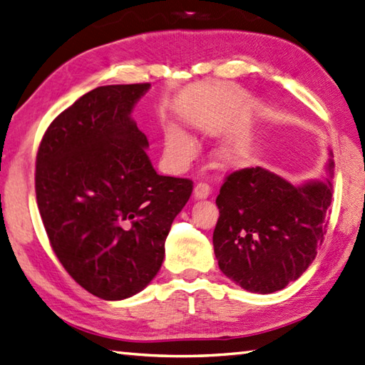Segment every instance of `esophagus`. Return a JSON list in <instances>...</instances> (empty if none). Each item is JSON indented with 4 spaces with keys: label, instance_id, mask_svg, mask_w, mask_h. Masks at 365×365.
Returning <instances> with one entry per match:
<instances>
[{
    "label": "esophagus",
    "instance_id": "1",
    "mask_svg": "<svg viewBox=\"0 0 365 365\" xmlns=\"http://www.w3.org/2000/svg\"><path fill=\"white\" fill-rule=\"evenodd\" d=\"M210 187L204 182H199L195 187V197L196 199H207L210 196Z\"/></svg>",
    "mask_w": 365,
    "mask_h": 365
}]
</instances>
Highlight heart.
<instances>
[{"label":"heart","mask_w":365,"mask_h":365,"mask_svg":"<svg viewBox=\"0 0 365 365\" xmlns=\"http://www.w3.org/2000/svg\"><path fill=\"white\" fill-rule=\"evenodd\" d=\"M166 147L170 156L175 160H187L195 152L191 140L177 128H169L166 135ZM245 156V150L240 147H230L221 152V158L226 163H240Z\"/></svg>","instance_id":"1"}]
</instances>
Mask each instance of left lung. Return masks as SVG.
Listing matches in <instances>:
<instances>
[{
    "label": "left lung",
    "instance_id": "obj_1",
    "mask_svg": "<svg viewBox=\"0 0 365 365\" xmlns=\"http://www.w3.org/2000/svg\"><path fill=\"white\" fill-rule=\"evenodd\" d=\"M217 205L213 250L221 272L240 288L269 294L315 259L329 223L332 182L292 185L259 166L245 168L226 175Z\"/></svg>",
    "mask_w": 365,
    "mask_h": 365
}]
</instances>
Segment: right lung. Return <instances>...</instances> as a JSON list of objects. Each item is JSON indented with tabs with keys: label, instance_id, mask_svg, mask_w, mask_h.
<instances>
[{
	"label": "right lung",
	"instance_id": "right-lung-1",
	"mask_svg": "<svg viewBox=\"0 0 365 365\" xmlns=\"http://www.w3.org/2000/svg\"><path fill=\"white\" fill-rule=\"evenodd\" d=\"M150 83L106 85L63 110L36 155V201L50 247L83 289L120 301L158 274L190 178L156 174L131 110Z\"/></svg>",
	"mask_w": 365,
	"mask_h": 365
}]
</instances>
